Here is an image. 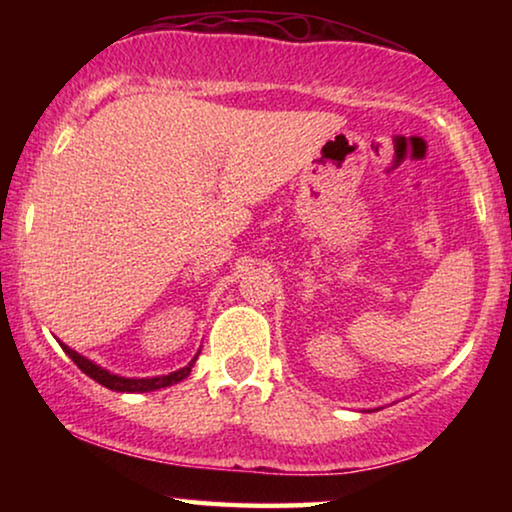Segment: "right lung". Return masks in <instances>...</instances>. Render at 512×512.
<instances>
[{
  "instance_id": "obj_1",
  "label": "right lung",
  "mask_w": 512,
  "mask_h": 512,
  "mask_svg": "<svg viewBox=\"0 0 512 512\" xmlns=\"http://www.w3.org/2000/svg\"><path fill=\"white\" fill-rule=\"evenodd\" d=\"M62 345V342H60ZM62 349H65V354L72 359L76 366H79L83 373H86L88 377H93L95 382H100L102 387H107L111 391H130V394H144V391H156V389H163V387H170V384H177L184 380V377H188V373H191L193 363L195 359H198V354L193 356V361L188 363V366L174 370V373L170 375H160V377H121V375H114L109 373V370H104L97 366V363L88 361L86 356L76 354L74 349H69L67 345H62Z\"/></svg>"
}]
</instances>
